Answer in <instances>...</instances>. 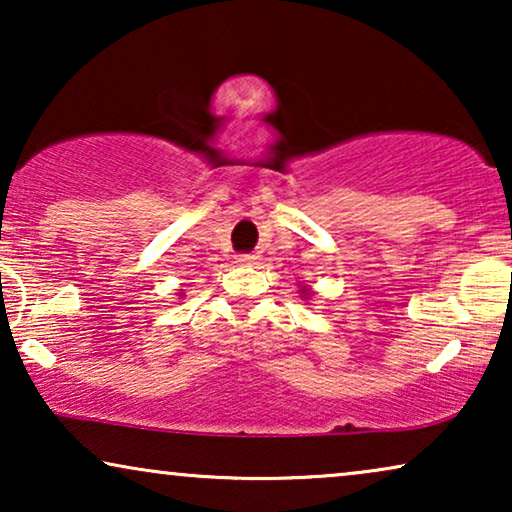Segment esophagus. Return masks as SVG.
<instances>
[{"label": "esophagus", "mask_w": 512, "mask_h": 512, "mask_svg": "<svg viewBox=\"0 0 512 512\" xmlns=\"http://www.w3.org/2000/svg\"><path fill=\"white\" fill-rule=\"evenodd\" d=\"M254 261H256L254 254H240V256H237V263H240V265H251Z\"/></svg>", "instance_id": "obj_1"}]
</instances>
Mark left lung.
Returning a JSON list of instances; mask_svg holds the SVG:
<instances>
[{
    "instance_id": "left-lung-1",
    "label": "left lung",
    "mask_w": 512,
    "mask_h": 512,
    "mask_svg": "<svg viewBox=\"0 0 512 512\" xmlns=\"http://www.w3.org/2000/svg\"><path fill=\"white\" fill-rule=\"evenodd\" d=\"M305 296H307V293H305Z\"/></svg>"
}]
</instances>
